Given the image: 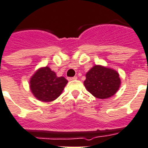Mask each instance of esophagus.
Returning <instances> with one entry per match:
<instances>
[{"label":"esophagus","mask_w":148,"mask_h":148,"mask_svg":"<svg viewBox=\"0 0 148 148\" xmlns=\"http://www.w3.org/2000/svg\"><path fill=\"white\" fill-rule=\"evenodd\" d=\"M77 77L74 76L73 77H68V80H77Z\"/></svg>","instance_id":"34e87169"}]
</instances>
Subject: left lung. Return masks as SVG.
<instances>
[{
  "label": "left lung",
  "mask_w": 148,
  "mask_h": 148,
  "mask_svg": "<svg viewBox=\"0 0 148 148\" xmlns=\"http://www.w3.org/2000/svg\"><path fill=\"white\" fill-rule=\"evenodd\" d=\"M119 75L116 71L100 65H95L86 74L84 86L99 99H107L117 92L120 86Z\"/></svg>",
  "instance_id": "8db88e82"
}]
</instances>
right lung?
I'll return each mask as SVG.
<instances>
[{"mask_svg": "<svg viewBox=\"0 0 148 148\" xmlns=\"http://www.w3.org/2000/svg\"><path fill=\"white\" fill-rule=\"evenodd\" d=\"M67 83L64 77H57L49 67H45L40 68L32 77L30 89L39 100L51 102L59 97Z\"/></svg>", "mask_w": 148, "mask_h": 148, "instance_id": "right-lung-1", "label": "right lung"}]
</instances>
